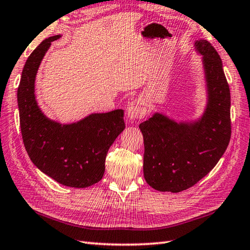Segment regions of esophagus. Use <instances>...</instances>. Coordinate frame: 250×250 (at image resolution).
<instances>
[{
	"mask_svg": "<svg viewBox=\"0 0 250 250\" xmlns=\"http://www.w3.org/2000/svg\"><path fill=\"white\" fill-rule=\"evenodd\" d=\"M146 106L142 100H134L126 106V118H128L129 121H136L139 119H143L146 115Z\"/></svg>",
	"mask_w": 250,
	"mask_h": 250,
	"instance_id": "34e87169",
	"label": "esophagus"
}]
</instances>
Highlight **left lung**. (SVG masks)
<instances>
[{
	"label": "left lung",
	"mask_w": 250,
	"mask_h": 250,
	"mask_svg": "<svg viewBox=\"0 0 250 250\" xmlns=\"http://www.w3.org/2000/svg\"><path fill=\"white\" fill-rule=\"evenodd\" d=\"M203 56L207 105L201 118L176 122L156 113L142 122L144 177L158 191L180 192L208 174L224 155L231 137L230 89L218 52L206 40L196 41Z\"/></svg>",
	"instance_id": "1"
}]
</instances>
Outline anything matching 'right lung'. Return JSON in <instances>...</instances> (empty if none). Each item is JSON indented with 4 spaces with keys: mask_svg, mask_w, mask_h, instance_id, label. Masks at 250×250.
Wrapping results in <instances>:
<instances>
[{
    "mask_svg": "<svg viewBox=\"0 0 250 250\" xmlns=\"http://www.w3.org/2000/svg\"><path fill=\"white\" fill-rule=\"evenodd\" d=\"M58 39L60 35L42 42L24 64L17 91L21 134L37 168L61 185L86 188L103 177L107 151L125 126L124 110L91 114L71 125L42 113L34 93L35 77L51 42Z\"/></svg>",
    "mask_w": 250,
    "mask_h": 250,
    "instance_id": "right-lung-1",
    "label": "right lung"
}]
</instances>
